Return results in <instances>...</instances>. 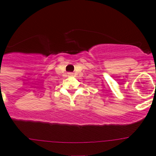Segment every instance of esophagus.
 Segmentation results:
<instances>
[{"instance_id":"34e87169","label":"esophagus","mask_w":156,"mask_h":156,"mask_svg":"<svg viewBox=\"0 0 156 156\" xmlns=\"http://www.w3.org/2000/svg\"><path fill=\"white\" fill-rule=\"evenodd\" d=\"M68 74H69V75H72L73 74H72V73H68Z\"/></svg>"}]
</instances>
